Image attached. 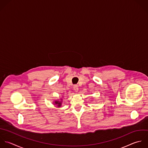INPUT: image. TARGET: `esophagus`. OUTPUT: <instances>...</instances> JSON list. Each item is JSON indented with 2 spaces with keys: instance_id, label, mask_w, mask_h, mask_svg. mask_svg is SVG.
<instances>
[{
  "instance_id": "34e87169",
  "label": "esophagus",
  "mask_w": 148,
  "mask_h": 148,
  "mask_svg": "<svg viewBox=\"0 0 148 148\" xmlns=\"http://www.w3.org/2000/svg\"><path fill=\"white\" fill-rule=\"evenodd\" d=\"M73 89L74 90V91L75 92H77L78 91V85H74L73 86Z\"/></svg>"
}]
</instances>
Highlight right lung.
I'll use <instances>...</instances> for the list:
<instances>
[{
    "mask_svg": "<svg viewBox=\"0 0 148 148\" xmlns=\"http://www.w3.org/2000/svg\"><path fill=\"white\" fill-rule=\"evenodd\" d=\"M61 103L62 102H59V101H55V104H58V107H60V106H61Z\"/></svg>",
    "mask_w": 148,
    "mask_h": 148,
    "instance_id": "right-lung-1",
    "label": "right lung"
}]
</instances>
